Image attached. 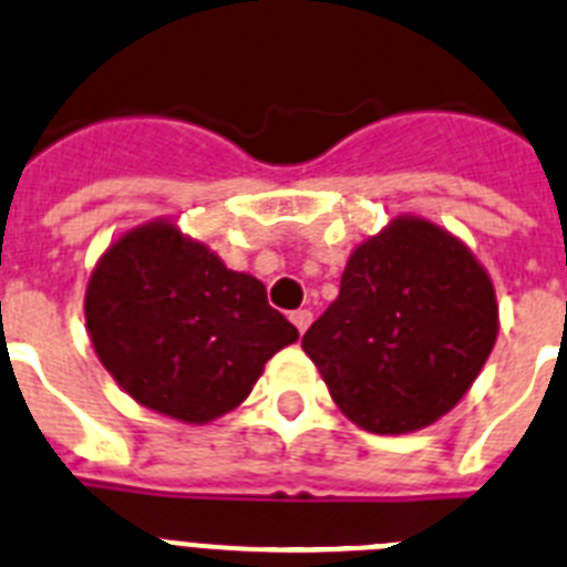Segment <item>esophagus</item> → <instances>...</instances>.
Returning <instances> with one entry per match:
<instances>
[{
    "label": "esophagus",
    "mask_w": 567,
    "mask_h": 567,
    "mask_svg": "<svg viewBox=\"0 0 567 567\" xmlns=\"http://www.w3.org/2000/svg\"><path fill=\"white\" fill-rule=\"evenodd\" d=\"M290 322L297 324V331H299V333H305V331H308V324L313 322V313L308 311V308H299V311L290 313Z\"/></svg>",
    "instance_id": "obj_1"
}]
</instances>
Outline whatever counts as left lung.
Masks as SVG:
<instances>
[{
    "label": "left lung",
    "mask_w": 567,
    "mask_h": 567,
    "mask_svg": "<svg viewBox=\"0 0 567 567\" xmlns=\"http://www.w3.org/2000/svg\"><path fill=\"white\" fill-rule=\"evenodd\" d=\"M496 333V290L474 250L425 216L400 214L351 250L339 297L302 351L353 425L396 436L456 408Z\"/></svg>",
    "instance_id": "1"
}]
</instances>
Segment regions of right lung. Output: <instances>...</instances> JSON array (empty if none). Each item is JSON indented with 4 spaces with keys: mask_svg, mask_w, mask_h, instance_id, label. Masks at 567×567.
I'll return each mask as SVG.
<instances>
[{
    "mask_svg": "<svg viewBox=\"0 0 567 567\" xmlns=\"http://www.w3.org/2000/svg\"><path fill=\"white\" fill-rule=\"evenodd\" d=\"M85 324L116 385L185 425L243 405L265 362L299 339L259 279L225 268L167 216L127 228L96 259Z\"/></svg>",
    "mask_w": 567,
    "mask_h": 567,
    "instance_id": "right-lung-1",
    "label": "right lung"
}]
</instances>
